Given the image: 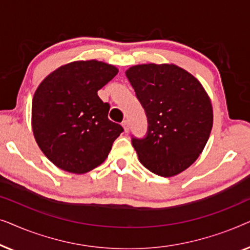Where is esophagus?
I'll return each instance as SVG.
<instances>
[{
	"label": "esophagus",
	"mask_w": 250,
	"mask_h": 250,
	"mask_svg": "<svg viewBox=\"0 0 250 250\" xmlns=\"http://www.w3.org/2000/svg\"><path fill=\"white\" fill-rule=\"evenodd\" d=\"M122 125H123V127H124L125 132H128V129H129V122L127 121V119H125V121H123Z\"/></svg>",
	"instance_id": "esophagus-1"
}]
</instances>
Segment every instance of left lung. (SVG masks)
Masks as SVG:
<instances>
[{
  "label": "left lung",
  "instance_id": "1",
  "mask_svg": "<svg viewBox=\"0 0 250 250\" xmlns=\"http://www.w3.org/2000/svg\"><path fill=\"white\" fill-rule=\"evenodd\" d=\"M126 76L148 119L145 138L132 136L139 160L159 176L183 172L203 152L213 127L203 85L175 64H139Z\"/></svg>",
  "mask_w": 250,
  "mask_h": 250
}]
</instances>
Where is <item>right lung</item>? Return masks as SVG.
<instances>
[{"mask_svg": "<svg viewBox=\"0 0 250 250\" xmlns=\"http://www.w3.org/2000/svg\"><path fill=\"white\" fill-rule=\"evenodd\" d=\"M118 73L97 60L75 61L50 74L34 94L32 126L37 145L59 168L84 174L101 165L124 131L108 118L98 91Z\"/></svg>", "mask_w": 250, "mask_h": 250, "instance_id": "obj_1", "label": "right lung"}]
</instances>
